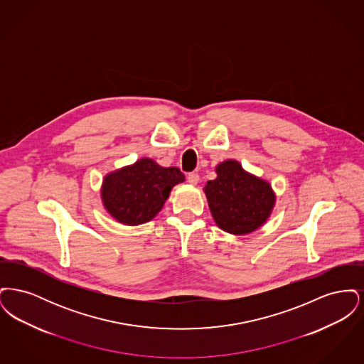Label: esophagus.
<instances>
[{"mask_svg":"<svg viewBox=\"0 0 364 364\" xmlns=\"http://www.w3.org/2000/svg\"><path fill=\"white\" fill-rule=\"evenodd\" d=\"M187 180H188V183L192 184V186H196V184L199 183V174L195 173V172L188 173V176H187Z\"/></svg>","mask_w":364,"mask_h":364,"instance_id":"esophagus-1","label":"esophagus"}]
</instances>
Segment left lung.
Instances as JSON below:
<instances>
[{"label":"left lung","instance_id":"1","mask_svg":"<svg viewBox=\"0 0 364 364\" xmlns=\"http://www.w3.org/2000/svg\"><path fill=\"white\" fill-rule=\"evenodd\" d=\"M215 173L203 191L217 226L236 236L259 229L276 205V193L269 181L244 171L236 159L218 164Z\"/></svg>","mask_w":364,"mask_h":364}]
</instances>
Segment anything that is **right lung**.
Wrapping results in <instances>:
<instances>
[{
  "mask_svg": "<svg viewBox=\"0 0 364 364\" xmlns=\"http://www.w3.org/2000/svg\"><path fill=\"white\" fill-rule=\"evenodd\" d=\"M184 180L178 168H164L144 156L105 176L101 187L102 205L120 224H146L164 208L174 186Z\"/></svg>",
  "mask_w": 364,
  "mask_h": 364,
  "instance_id": "1",
  "label": "right lung"
}]
</instances>
